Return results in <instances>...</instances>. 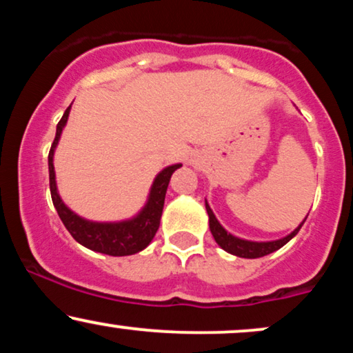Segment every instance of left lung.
I'll return each mask as SVG.
<instances>
[{
  "instance_id": "left-lung-1",
  "label": "left lung",
  "mask_w": 353,
  "mask_h": 353,
  "mask_svg": "<svg viewBox=\"0 0 353 353\" xmlns=\"http://www.w3.org/2000/svg\"><path fill=\"white\" fill-rule=\"evenodd\" d=\"M205 210H208V216H209V229H210V232H212L214 239H216L217 244L221 245L225 252L237 255V257H244V259L264 257V255H267V254H272V252H275V250H279L282 245H285L290 239L297 236V232L301 230L302 224L305 222V219H307V217L303 219V222H301V225H299L297 229H294L289 236L277 239V241L255 242V241H245V239L236 237V236H232L230 232H228V230L222 228L221 222L217 221V217L214 216L212 209H210L208 201H205Z\"/></svg>"
}]
</instances>
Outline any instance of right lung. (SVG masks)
Instances as JSON below:
<instances>
[{"mask_svg": "<svg viewBox=\"0 0 353 353\" xmlns=\"http://www.w3.org/2000/svg\"><path fill=\"white\" fill-rule=\"evenodd\" d=\"M70 111L71 106L64 111L63 117H61L58 125H56V136L54 141H52L50 156H48L51 199L56 210H58V216L63 221L68 232L74 237V241L79 242L81 245L88 247V249L94 250V252L114 255V257L141 252V250H144L145 247L151 244L157 229H159L161 216H163L164 209L165 190H168L169 181H171L174 171L179 169L182 164L168 165V168H164L163 171L157 174L151 185V190H149L144 208L134 217L117 222H96L81 217L76 212H72L61 199L58 185H56L54 164H52L56 145H58L64 125L68 123Z\"/></svg>", "mask_w": 353, "mask_h": 353, "instance_id": "1", "label": "right lung"}]
</instances>
